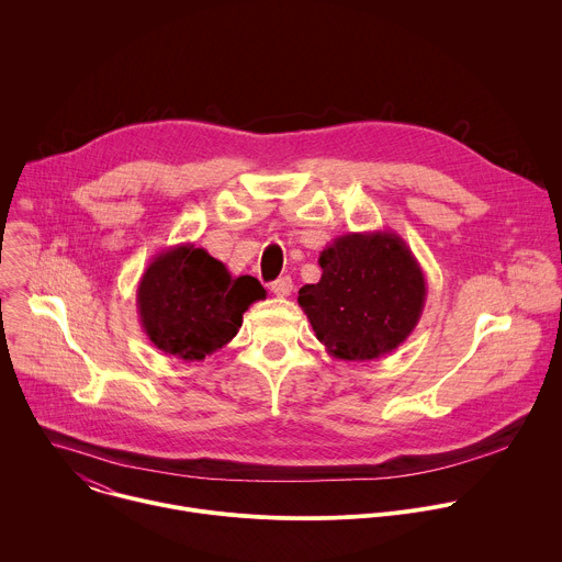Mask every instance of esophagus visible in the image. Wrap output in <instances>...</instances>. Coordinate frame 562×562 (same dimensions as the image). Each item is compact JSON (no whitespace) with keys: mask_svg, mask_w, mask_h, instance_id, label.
<instances>
[{"mask_svg":"<svg viewBox=\"0 0 562 562\" xmlns=\"http://www.w3.org/2000/svg\"><path fill=\"white\" fill-rule=\"evenodd\" d=\"M271 291L278 295V297H286L291 291H293V282L289 276L284 278H278L276 282H271Z\"/></svg>","mask_w":562,"mask_h":562,"instance_id":"obj_1","label":"esophagus"}]
</instances>
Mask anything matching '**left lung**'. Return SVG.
<instances>
[{
  "label": "left lung",
  "instance_id": "left-lung-1",
  "mask_svg": "<svg viewBox=\"0 0 562 562\" xmlns=\"http://www.w3.org/2000/svg\"><path fill=\"white\" fill-rule=\"evenodd\" d=\"M319 282L304 284L297 304L328 355L370 361L393 352L415 330L428 289L402 236H339L319 254Z\"/></svg>",
  "mask_w": 562,
  "mask_h": 562
}]
</instances>
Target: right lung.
Segmentation results:
<instances>
[{"label": "right lung", "mask_w": 562, "mask_h": 562, "mask_svg": "<svg viewBox=\"0 0 562 562\" xmlns=\"http://www.w3.org/2000/svg\"><path fill=\"white\" fill-rule=\"evenodd\" d=\"M267 291L192 243L160 251L140 276L136 308L149 341L165 355L201 361L229 344L243 313Z\"/></svg>", "instance_id": "1"}]
</instances>
